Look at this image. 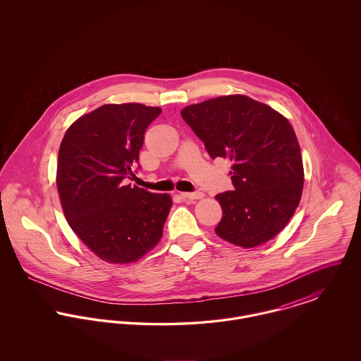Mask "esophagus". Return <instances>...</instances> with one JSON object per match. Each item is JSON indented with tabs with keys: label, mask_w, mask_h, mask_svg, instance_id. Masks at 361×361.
Masks as SVG:
<instances>
[{
	"label": "esophagus",
	"mask_w": 361,
	"mask_h": 361,
	"mask_svg": "<svg viewBox=\"0 0 361 361\" xmlns=\"http://www.w3.org/2000/svg\"><path fill=\"white\" fill-rule=\"evenodd\" d=\"M182 199L185 200H190V202H195V200H200L204 197V193L203 192H195V193H182L180 195Z\"/></svg>",
	"instance_id": "1"
}]
</instances>
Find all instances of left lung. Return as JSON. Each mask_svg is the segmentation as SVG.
Segmentation results:
<instances>
[{
  "mask_svg": "<svg viewBox=\"0 0 361 361\" xmlns=\"http://www.w3.org/2000/svg\"><path fill=\"white\" fill-rule=\"evenodd\" d=\"M211 158L232 161L235 190L216 195L222 219L215 233L252 249L276 236L300 203L305 169L289 121L267 104L231 94L180 111Z\"/></svg>",
  "mask_w": 361,
  "mask_h": 361,
  "instance_id": "left-lung-1",
  "label": "left lung"
}]
</instances>
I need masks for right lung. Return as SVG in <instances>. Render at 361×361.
<instances>
[{"mask_svg":"<svg viewBox=\"0 0 361 361\" xmlns=\"http://www.w3.org/2000/svg\"><path fill=\"white\" fill-rule=\"evenodd\" d=\"M159 114V106L105 104L76 119L61 142L56 189L63 215L106 262H135L162 238L171 196L122 183L135 176L145 132Z\"/></svg>","mask_w":361,"mask_h":361,"instance_id":"add662e5","label":"right lung"}]
</instances>
